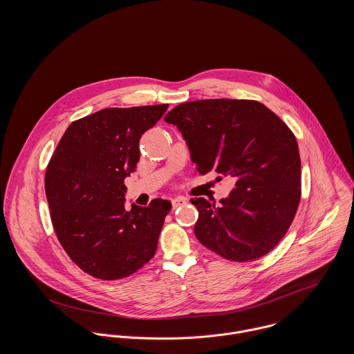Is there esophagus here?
Here are the masks:
<instances>
[{"label":"esophagus","mask_w":354,"mask_h":354,"mask_svg":"<svg viewBox=\"0 0 354 354\" xmlns=\"http://www.w3.org/2000/svg\"><path fill=\"white\" fill-rule=\"evenodd\" d=\"M187 202L188 201L185 198H174V199H171V204H173L174 208H177L180 205H184V204H187Z\"/></svg>","instance_id":"1"}]
</instances>
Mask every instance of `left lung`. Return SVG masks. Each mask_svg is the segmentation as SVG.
Wrapping results in <instances>:
<instances>
[{
  "instance_id": "obj_1",
  "label": "left lung",
  "mask_w": 354,
  "mask_h": 354,
  "mask_svg": "<svg viewBox=\"0 0 354 354\" xmlns=\"http://www.w3.org/2000/svg\"><path fill=\"white\" fill-rule=\"evenodd\" d=\"M177 125L201 174L232 177L236 188L221 204L192 199L195 236L232 261H252L289 230L301 199V160L295 133L252 100L180 103L163 118Z\"/></svg>"
}]
</instances>
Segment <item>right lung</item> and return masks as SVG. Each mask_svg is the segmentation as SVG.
Listing matches in <instances>:
<instances>
[{
  "label": "right lung",
  "mask_w": 354,
  "mask_h": 354,
  "mask_svg": "<svg viewBox=\"0 0 354 354\" xmlns=\"http://www.w3.org/2000/svg\"><path fill=\"white\" fill-rule=\"evenodd\" d=\"M169 104L109 107L73 121L51 155L45 191L64 251L88 275L115 281L156 252L171 203L124 207V178L136 170L139 142Z\"/></svg>",
  "instance_id": "1"
}]
</instances>
